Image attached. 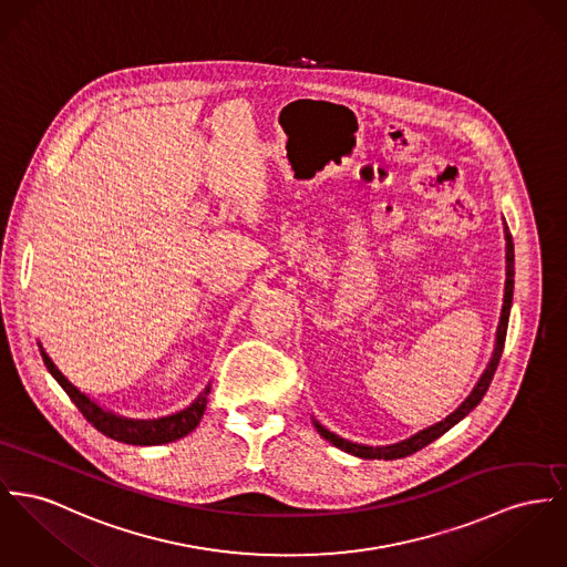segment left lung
Instances as JSON below:
<instances>
[{"instance_id": "left-lung-1", "label": "left lung", "mask_w": 567, "mask_h": 567, "mask_svg": "<svg viewBox=\"0 0 567 567\" xmlns=\"http://www.w3.org/2000/svg\"><path fill=\"white\" fill-rule=\"evenodd\" d=\"M503 234H505V292H503V307H501V318H498V327H496V336H494V348H492L491 361L484 370V374L477 380V384L473 386V391L466 395V400L453 411L452 415L445 416L443 421L421 430L413 434L411 439H404L400 443L393 445H384V447H370V445H359L352 441H346L338 434H333L331 430H327L320 421L313 419V425L318 430V434L322 439H327L331 445H336L338 450L346 453H352L357 457L363 460H398V457H406L411 453L423 450L425 445H430L432 441H436L439 436H443L447 430H452L457 421H462L464 416L468 415L486 395L488 386H491L492 377L496 372L498 359L503 354V343H505V333H507V322H509V309H512V299H514V240L509 234L507 224H503Z\"/></svg>"}]
</instances>
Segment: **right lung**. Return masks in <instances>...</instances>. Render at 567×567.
I'll return each instance as SVG.
<instances>
[{
    "label": "right lung",
    "instance_id": "right-lung-1",
    "mask_svg": "<svg viewBox=\"0 0 567 567\" xmlns=\"http://www.w3.org/2000/svg\"><path fill=\"white\" fill-rule=\"evenodd\" d=\"M39 346L42 361H44L49 374L60 382V386L75 402L76 409L99 432H103L105 436L114 439L117 443L144 445V447L165 445V443H172V441H178V439L187 436L199 425V419L204 416L206 404H208V393H210V382L204 386V391L190 402L187 409H183L178 413L156 416V419H131V416H122L114 413V411H107L96 400H92L87 393L76 389L75 384L58 370V365L51 361V357L47 354V350L42 348L40 341Z\"/></svg>",
    "mask_w": 567,
    "mask_h": 567
}]
</instances>
